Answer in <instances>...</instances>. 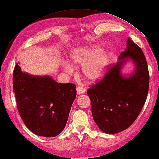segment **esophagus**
Returning <instances> with one entry per match:
<instances>
[{"label": "esophagus", "mask_w": 159, "mask_h": 159, "mask_svg": "<svg viewBox=\"0 0 159 159\" xmlns=\"http://www.w3.org/2000/svg\"><path fill=\"white\" fill-rule=\"evenodd\" d=\"M76 91H77V94H82L85 92L86 90L85 88H83V87H78V88H76Z\"/></svg>", "instance_id": "1"}]
</instances>
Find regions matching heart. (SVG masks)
Segmentation results:
<instances>
[{
  "instance_id": "obj_1",
  "label": "heart",
  "mask_w": 159,
  "mask_h": 159,
  "mask_svg": "<svg viewBox=\"0 0 159 159\" xmlns=\"http://www.w3.org/2000/svg\"><path fill=\"white\" fill-rule=\"evenodd\" d=\"M102 52V49L98 47L77 49L71 54L70 61L74 65L83 66V76L89 81H95L104 75L110 63V56ZM64 67L68 72L72 70L68 63H65Z\"/></svg>"
}]
</instances>
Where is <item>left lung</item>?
I'll return each mask as SVG.
<instances>
[{
	"mask_svg": "<svg viewBox=\"0 0 159 159\" xmlns=\"http://www.w3.org/2000/svg\"><path fill=\"white\" fill-rule=\"evenodd\" d=\"M119 61L108 67L104 77L87 91L95 123L105 133L116 134L132 125L147 99L150 83L147 61L142 49L128 39ZM130 57L136 65L132 76L124 78L120 67Z\"/></svg>",
	"mask_w": 159,
	"mask_h": 159,
	"instance_id": "8db88e82",
	"label": "left lung"
}]
</instances>
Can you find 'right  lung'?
Listing matches in <instances>:
<instances>
[{
    "label": "right lung",
    "instance_id": "right-lung-1",
    "mask_svg": "<svg viewBox=\"0 0 159 159\" xmlns=\"http://www.w3.org/2000/svg\"><path fill=\"white\" fill-rule=\"evenodd\" d=\"M13 89L18 113L31 132L54 137L63 131L76 98L75 84L58 83L47 76H30L16 63Z\"/></svg>",
    "mask_w": 159,
    "mask_h": 159
}]
</instances>
